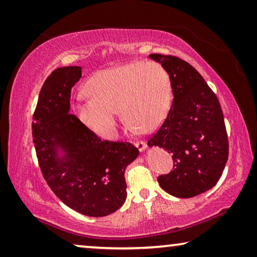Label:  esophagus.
I'll use <instances>...</instances> for the list:
<instances>
[{
    "label": "esophagus",
    "instance_id": "1",
    "mask_svg": "<svg viewBox=\"0 0 257 257\" xmlns=\"http://www.w3.org/2000/svg\"><path fill=\"white\" fill-rule=\"evenodd\" d=\"M135 146H136L139 151L143 152V151L145 150V147H146V143H145V142H143V141L135 142Z\"/></svg>",
    "mask_w": 257,
    "mask_h": 257
}]
</instances>
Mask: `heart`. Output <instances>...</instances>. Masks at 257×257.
I'll return each mask as SVG.
<instances>
[{"mask_svg": "<svg viewBox=\"0 0 257 257\" xmlns=\"http://www.w3.org/2000/svg\"><path fill=\"white\" fill-rule=\"evenodd\" d=\"M87 99L75 105L78 119L98 136H115L118 111L123 120L143 132L164 120L172 99L171 78L156 63L132 62L105 69L84 87Z\"/></svg>", "mask_w": 257, "mask_h": 257, "instance_id": "1", "label": "heart"}]
</instances>
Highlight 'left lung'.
I'll use <instances>...</instances> for the list:
<instances>
[{"label": "left lung", "instance_id": "left-lung-1", "mask_svg": "<svg viewBox=\"0 0 257 257\" xmlns=\"http://www.w3.org/2000/svg\"><path fill=\"white\" fill-rule=\"evenodd\" d=\"M150 58L168 71L173 93L167 118L147 142L172 153L173 170L159 176L158 181L172 196H197L216 185L228 160V135L219 99L185 60L162 54Z\"/></svg>", "mask_w": 257, "mask_h": 257}]
</instances>
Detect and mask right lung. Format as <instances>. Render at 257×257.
<instances>
[{
    "label": "right lung",
    "mask_w": 257,
    "mask_h": 257,
    "mask_svg": "<svg viewBox=\"0 0 257 257\" xmlns=\"http://www.w3.org/2000/svg\"><path fill=\"white\" fill-rule=\"evenodd\" d=\"M80 77V67H62L46 78L33 114V141L56 196L81 214L105 216L124 203V170L139 152L132 143L101 141L70 112L71 88Z\"/></svg>",
    "instance_id": "obj_1"
}]
</instances>
